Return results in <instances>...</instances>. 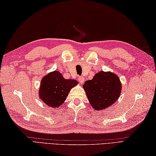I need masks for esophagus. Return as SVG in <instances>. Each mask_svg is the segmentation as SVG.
I'll use <instances>...</instances> for the list:
<instances>
[{"label":"esophagus","mask_w":156,"mask_h":156,"mask_svg":"<svg viewBox=\"0 0 156 156\" xmlns=\"http://www.w3.org/2000/svg\"><path fill=\"white\" fill-rule=\"evenodd\" d=\"M78 81L80 82V83H84V78L82 77V76H79L78 77Z\"/></svg>","instance_id":"34e87169"}]
</instances>
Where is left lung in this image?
<instances>
[{
  "label": "left lung",
  "instance_id": "1",
  "mask_svg": "<svg viewBox=\"0 0 156 156\" xmlns=\"http://www.w3.org/2000/svg\"><path fill=\"white\" fill-rule=\"evenodd\" d=\"M91 106L102 110L113 104L120 96L121 84L118 76L111 72H100L83 85Z\"/></svg>",
  "mask_w": 156,
  "mask_h": 156
}]
</instances>
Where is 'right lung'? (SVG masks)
<instances>
[{"mask_svg": "<svg viewBox=\"0 0 156 156\" xmlns=\"http://www.w3.org/2000/svg\"><path fill=\"white\" fill-rule=\"evenodd\" d=\"M77 84L76 80L65 79L60 72L54 71L42 79L39 96L49 107H58L65 101L70 89Z\"/></svg>", "mask_w": 156, "mask_h": 156, "instance_id": "add662e5", "label": "right lung"}]
</instances>
